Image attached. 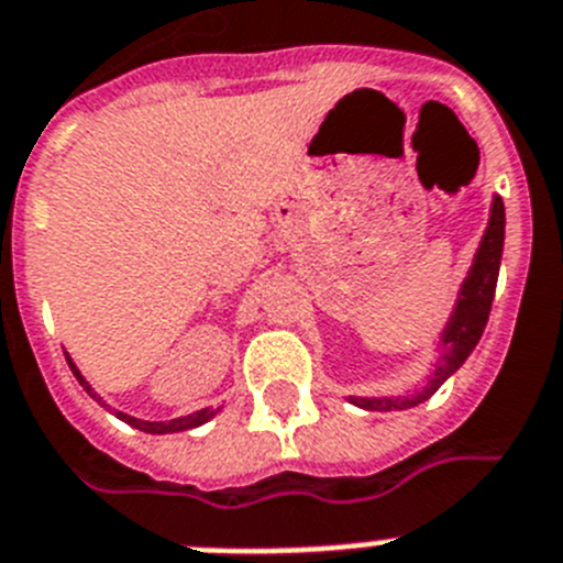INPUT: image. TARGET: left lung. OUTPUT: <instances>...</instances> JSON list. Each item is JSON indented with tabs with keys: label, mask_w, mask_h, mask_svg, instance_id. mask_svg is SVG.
I'll return each instance as SVG.
<instances>
[{
	"label": "left lung",
	"mask_w": 563,
	"mask_h": 563,
	"mask_svg": "<svg viewBox=\"0 0 563 563\" xmlns=\"http://www.w3.org/2000/svg\"><path fill=\"white\" fill-rule=\"evenodd\" d=\"M501 249H505V200L493 198L490 223H487L485 241L478 246L476 261H473L471 275L464 280L462 295H459L456 311L442 334V356H439V368L430 379L428 388L419 397L410 399H363L351 397V402L365 410H402L424 402V399L439 388V385L459 368V365L471 356L476 342L482 340L487 325V317L493 309V295H496L498 280V263H501Z\"/></svg>",
	"instance_id": "obj_1"
}]
</instances>
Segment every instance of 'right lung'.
<instances>
[{"mask_svg":"<svg viewBox=\"0 0 563 563\" xmlns=\"http://www.w3.org/2000/svg\"><path fill=\"white\" fill-rule=\"evenodd\" d=\"M67 363H70V360H67ZM70 371H73V374H76L78 383L85 385L87 394H90V397H96V390H92L90 385L85 383V376L78 374V368H76V365H73V363H70ZM96 399H99V397H96ZM214 413H218V410L203 408V410H198V413H189V417H184V419H173V422H141V419L126 417V413H115V417L124 419V422H126V424H133V428L146 430V433H178V430H189V428H198V424L209 422V419H212Z\"/></svg>","mask_w":563,"mask_h":563,"instance_id":"right-lung-1","label":"right lung"}]
</instances>
